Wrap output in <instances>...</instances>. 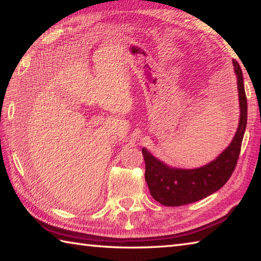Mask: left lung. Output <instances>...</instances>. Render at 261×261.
<instances>
[{"instance_id":"8db88e82","label":"left lung","mask_w":261,"mask_h":261,"mask_svg":"<svg viewBox=\"0 0 261 261\" xmlns=\"http://www.w3.org/2000/svg\"><path fill=\"white\" fill-rule=\"evenodd\" d=\"M237 74L241 117L235 137L216 160L198 169H174L154 158L146 148L141 149L145 160V179L151 196L158 202L177 207L198 201L218 191L230 178L240 158L247 122V100L240 64L232 61Z\"/></svg>"}]
</instances>
